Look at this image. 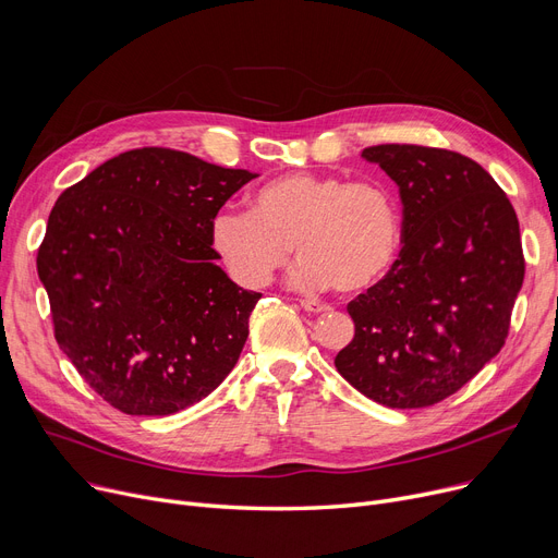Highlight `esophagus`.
Listing matches in <instances>:
<instances>
[{"label":"esophagus","instance_id":"esophagus-1","mask_svg":"<svg viewBox=\"0 0 558 558\" xmlns=\"http://www.w3.org/2000/svg\"><path fill=\"white\" fill-rule=\"evenodd\" d=\"M301 307H303L305 312H312V314L330 312V305H326V303H318V301H312V299H301Z\"/></svg>","mask_w":558,"mask_h":558}]
</instances>
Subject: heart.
Masks as SVG:
<instances>
[{"label": "heart", "instance_id": "heart-1", "mask_svg": "<svg viewBox=\"0 0 558 558\" xmlns=\"http://www.w3.org/2000/svg\"><path fill=\"white\" fill-rule=\"evenodd\" d=\"M400 238V205L387 183L305 171L267 181L251 192L248 213L223 210L210 223V244L238 282H271L296 246V280L310 289L332 284L341 294L383 280Z\"/></svg>", "mask_w": 558, "mask_h": 558}]
</instances>
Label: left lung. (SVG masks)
<instances>
[{
	"instance_id": "left-lung-1",
	"label": "left lung",
	"mask_w": 558,
	"mask_h": 558,
	"mask_svg": "<svg viewBox=\"0 0 558 558\" xmlns=\"http://www.w3.org/2000/svg\"><path fill=\"white\" fill-rule=\"evenodd\" d=\"M362 156L400 190L404 244L389 274L348 303L355 337L335 366L379 404L429 407L505 345L524 280L518 217L490 173L457 151L377 144Z\"/></svg>"
}]
</instances>
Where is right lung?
Returning <instances> with one entry per match:
<instances>
[{
    "label": "right lung",
    "instance_id": "obj_1",
    "mask_svg": "<svg viewBox=\"0 0 558 558\" xmlns=\"http://www.w3.org/2000/svg\"><path fill=\"white\" fill-rule=\"evenodd\" d=\"M255 179L162 146L110 158L58 196L38 248L53 337L129 416H169L238 364L262 299L210 244L221 205Z\"/></svg>",
    "mask_w": 558,
    "mask_h": 558
}]
</instances>
